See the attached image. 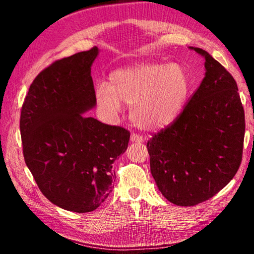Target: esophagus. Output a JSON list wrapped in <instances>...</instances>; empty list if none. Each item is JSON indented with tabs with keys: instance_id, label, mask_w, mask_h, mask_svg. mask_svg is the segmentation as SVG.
<instances>
[{
	"instance_id": "1",
	"label": "esophagus",
	"mask_w": 254,
	"mask_h": 254,
	"mask_svg": "<svg viewBox=\"0 0 254 254\" xmlns=\"http://www.w3.org/2000/svg\"><path fill=\"white\" fill-rule=\"evenodd\" d=\"M130 140H131V142H133V143H143L144 142L143 137L139 135V134H136V133H132Z\"/></svg>"
}]
</instances>
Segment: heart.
<instances>
[{
	"label": "heart",
	"instance_id": "1",
	"mask_svg": "<svg viewBox=\"0 0 254 254\" xmlns=\"http://www.w3.org/2000/svg\"><path fill=\"white\" fill-rule=\"evenodd\" d=\"M188 77L177 64H141L114 71L109 85L96 86V102L113 119L124 104L131 105L136 127L158 130L173 123L188 95Z\"/></svg>",
	"mask_w": 254,
	"mask_h": 254
}]
</instances>
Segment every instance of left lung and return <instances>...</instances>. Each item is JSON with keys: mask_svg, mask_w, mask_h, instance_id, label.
Masks as SVG:
<instances>
[{"mask_svg": "<svg viewBox=\"0 0 254 254\" xmlns=\"http://www.w3.org/2000/svg\"><path fill=\"white\" fill-rule=\"evenodd\" d=\"M205 77L175 122L148 141L150 170L161 194L178 206L212 198L242 161L244 110L238 85L205 50Z\"/></svg>", "mask_w": 254, "mask_h": 254, "instance_id": "8db88e82", "label": "left lung"}]
</instances>
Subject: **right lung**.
<instances>
[{"label":"right lung","mask_w":254,"mask_h":254,"mask_svg":"<svg viewBox=\"0 0 254 254\" xmlns=\"http://www.w3.org/2000/svg\"><path fill=\"white\" fill-rule=\"evenodd\" d=\"M98 48L57 60L38 75L21 110L25 165L51 203L75 213L95 210L112 191L113 162L130 132L83 115L96 105L91 67Z\"/></svg>","instance_id":"right-lung-1"}]
</instances>
